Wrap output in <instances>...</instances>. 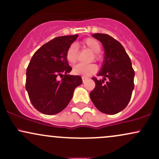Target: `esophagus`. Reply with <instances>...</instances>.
I'll return each mask as SVG.
<instances>
[{"label":"esophagus","mask_w":159,"mask_h":159,"mask_svg":"<svg viewBox=\"0 0 159 159\" xmlns=\"http://www.w3.org/2000/svg\"><path fill=\"white\" fill-rule=\"evenodd\" d=\"M87 78H85V77H82V81H83V82H85L86 81H87Z\"/></svg>","instance_id":"34e87169"}]
</instances>
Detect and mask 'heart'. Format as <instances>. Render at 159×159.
<instances>
[{
  "label": "heart",
  "mask_w": 159,
  "mask_h": 159,
  "mask_svg": "<svg viewBox=\"0 0 159 159\" xmlns=\"http://www.w3.org/2000/svg\"><path fill=\"white\" fill-rule=\"evenodd\" d=\"M81 45L83 48H87L93 52V55L91 61L95 60L96 61L99 62L102 60V57L99 52H101L102 45L97 39L94 38H87L81 41ZM78 48L75 44H71L66 52V59L70 64H75L78 61ZM97 66L95 63L90 64H78L75 66L73 73L78 75L88 77L97 71Z\"/></svg>",
  "instance_id": "heart-1"
}]
</instances>
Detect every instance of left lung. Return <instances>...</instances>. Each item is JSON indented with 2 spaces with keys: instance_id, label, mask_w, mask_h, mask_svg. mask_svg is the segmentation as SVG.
Instances as JSON below:
<instances>
[{
  "instance_id": "obj_1",
  "label": "left lung",
  "mask_w": 159,
  "mask_h": 159,
  "mask_svg": "<svg viewBox=\"0 0 159 159\" xmlns=\"http://www.w3.org/2000/svg\"><path fill=\"white\" fill-rule=\"evenodd\" d=\"M93 36L102 43L105 61L98 76L92 78L96 87L90 93V99L98 111L115 114L123 111L130 101L134 89V71L128 54L117 40L105 34Z\"/></svg>"
}]
</instances>
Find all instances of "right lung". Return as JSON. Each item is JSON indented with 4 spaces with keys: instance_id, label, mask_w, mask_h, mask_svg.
I'll list each match as a JSON object with an SVG mask.
<instances>
[{
    "instance_id": "obj_1",
    "label": "right lung",
    "mask_w": 159,
    "mask_h": 159,
    "mask_svg": "<svg viewBox=\"0 0 159 159\" xmlns=\"http://www.w3.org/2000/svg\"><path fill=\"white\" fill-rule=\"evenodd\" d=\"M78 35L58 36L45 43L33 55L26 72L25 87L31 104L47 115L62 111L72 99L75 88L82 84L79 75H70L66 59L68 47ZM60 76L61 80H58Z\"/></svg>"
}]
</instances>
